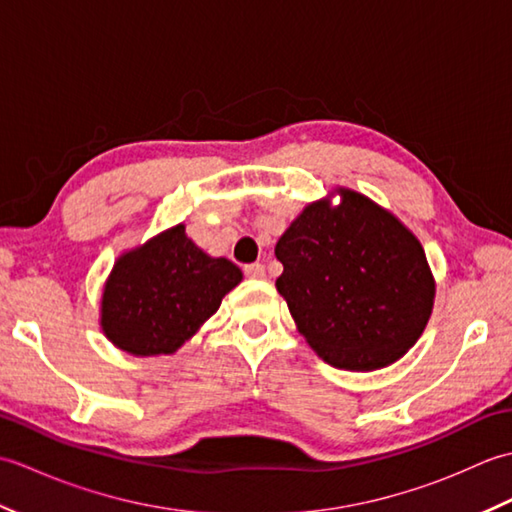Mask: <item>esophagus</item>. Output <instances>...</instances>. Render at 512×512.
Returning <instances> with one entry per match:
<instances>
[{
  "label": "esophagus",
  "mask_w": 512,
  "mask_h": 512,
  "mask_svg": "<svg viewBox=\"0 0 512 512\" xmlns=\"http://www.w3.org/2000/svg\"><path fill=\"white\" fill-rule=\"evenodd\" d=\"M244 273H246V277H250V279H264L266 277V268H264V264H248L246 268H244Z\"/></svg>",
  "instance_id": "1"
}]
</instances>
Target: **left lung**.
<instances>
[{
	"mask_svg": "<svg viewBox=\"0 0 512 512\" xmlns=\"http://www.w3.org/2000/svg\"><path fill=\"white\" fill-rule=\"evenodd\" d=\"M275 255L284 264L277 292L303 339L332 367H387L427 328L436 279L420 239L363 193L336 187L310 202Z\"/></svg>",
	"mask_w": 512,
	"mask_h": 512,
	"instance_id": "obj_1",
	"label": "left lung"
}]
</instances>
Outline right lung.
I'll use <instances>...</instances> for the list:
<instances>
[{
	"mask_svg": "<svg viewBox=\"0 0 512 512\" xmlns=\"http://www.w3.org/2000/svg\"><path fill=\"white\" fill-rule=\"evenodd\" d=\"M231 259L206 255L176 224L123 250L101 295V330L132 356L173 354L242 281Z\"/></svg>",
	"mask_w": 512,
	"mask_h": 512,
	"instance_id": "add662e5",
	"label": "right lung"
}]
</instances>
